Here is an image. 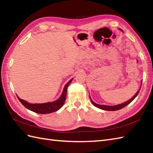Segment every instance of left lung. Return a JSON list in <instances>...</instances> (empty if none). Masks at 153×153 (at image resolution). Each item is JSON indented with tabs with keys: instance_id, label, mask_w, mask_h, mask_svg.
I'll return each instance as SVG.
<instances>
[{
	"instance_id": "8db88e82",
	"label": "left lung",
	"mask_w": 153,
	"mask_h": 153,
	"mask_svg": "<svg viewBox=\"0 0 153 153\" xmlns=\"http://www.w3.org/2000/svg\"><path fill=\"white\" fill-rule=\"evenodd\" d=\"M140 90L139 91L136 92V94L133 96V97H132V98L128 100L127 101H126V102L124 103H122V104H120V105H114V106H107V105H98V104H96V103L94 102V101L91 99V102L94 105L95 107L99 108H101V109H103V110H105V111H117V110H120V109H121L123 108V107H125V106H127V105L128 104L130 103L131 102H132V101L134 100L135 97L138 96V93L140 92Z\"/></svg>"
}]
</instances>
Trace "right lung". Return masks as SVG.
Listing matches in <instances>:
<instances>
[{"instance_id":"obj_1","label":"right lung","mask_w":153,"mask_h":153,"mask_svg":"<svg viewBox=\"0 0 153 153\" xmlns=\"http://www.w3.org/2000/svg\"><path fill=\"white\" fill-rule=\"evenodd\" d=\"M72 79H70L65 86L63 92H62V94L61 96L60 97V98L57 100V101H53V102L41 104H32L28 103L27 101L21 98H19L17 96L19 100L21 101V103L24 105L26 108L29 109V110L32 111L34 112L38 113V114H49V113H52L58 111L59 109L61 108L62 105H63L66 100L67 87H68L69 84L72 82Z\"/></svg>"}]
</instances>
